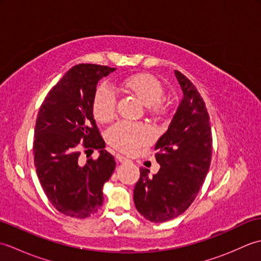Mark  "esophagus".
<instances>
[{
    "instance_id": "1",
    "label": "esophagus",
    "mask_w": 261,
    "mask_h": 261,
    "mask_svg": "<svg viewBox=\"0 0 261 261\" xmlns=\"http://www.w3.org/2000/svg\"><path fill=\"white\" fill-rule=\"evenodd\" d=\"M115 159L118 160L119 163H127V162H130L129 159L125 158V157H123V156H121V154H116V156H115Z\"/></svg>"
}]
</instances>
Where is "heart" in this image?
Wrapping results in <instances>:
<instances>
[{
	"label": "heart",
	"mask_w": 261,
	"mask_h": 261,
	"mask_svg": "<svg viewBox=\"0 0 261 261\" xmlns=\"http://www.w3.org/2000/svg\"><path fill=\"white\" fill-rule=\"evenodd\" d=\"M118 88L124 93L132 94L145 104L149 113L162 116L167 111L163 101L164 88L160 82L149 74H135L119 82ZM116 97L108 86H99L93 97V114L98 122H109L114 118ZM150 139V130L142 123L121 121L108 131V141L113 148L122 152H134L137 148L145 145Z\"/></svg>",
	"instance_id": "obj_1"
}]
</instances>
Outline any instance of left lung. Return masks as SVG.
Here are the masks:
<instances>
[{
    "instance_id": "1",
    "label": "left lung",
    "mask_w": 261,
    "mask_h": 261,
    "mask_svg": "<svg viewBox=\"0 0 261 261\" xmlns=\"http://www.w3.org/2000/svg\"><path fill=\"white\" fill-rule=\"evenodd\" d=\"M182 99L154 150L160 169L149 177L140 168L134 190L136 207L143 218L165 222L184 213L205 180L212 158V131L206 107L193 83L175 70Z\"/></svg>"
}]
</instances>
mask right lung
<instances>
[{
    "label": "right lung",
    "instance_id": "1",
    "mask_svg": "<svg viewBox=\"0 0 261 261\" xmlns=\"http://www.w3.org/2000/svg\"><path fill=\"white\" fill-rule=\"evenodd\" d=\"M114 70L95 64L74 66L49 91L39 110L33 141L38 178L54 207L70 218L85 219L97 212L103 204V185L115 168L93 116L97 83ZM82 147L99 148V158L81 165Z\"/></svg>",
    "mask_w": 261,
    "mask_h": 261
}]
</instances>
